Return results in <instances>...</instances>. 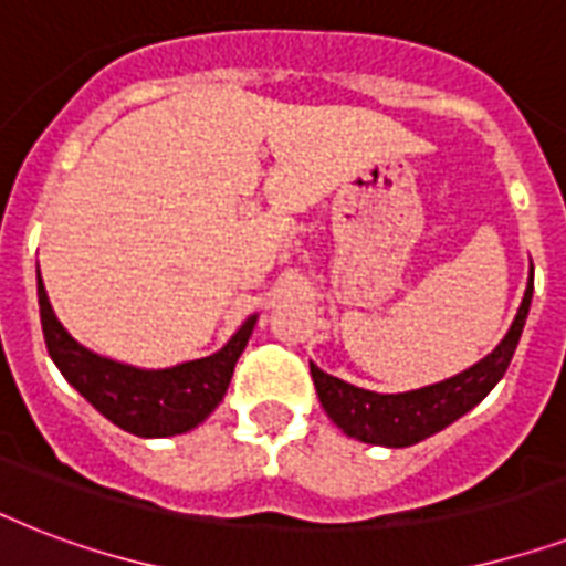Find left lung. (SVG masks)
<instances>
[{"mask_svg": "<svg viewBox=\"0 0 566 566\" xmlns=\"http://www.w3.org/2000/svg\"><path fill=\"white\" fill-rule=\"evenodd\" d=\"M532 291H535V284L528 279L526 296L520 302L509 335L470 370L438 381V385L408 390V394H376V390L349 385L344 378L328 376L317 364H311V378L317 387L319 402L337 429H344L349 438L364 440V443L402 449L431 438L434 431L447 429L449 422H455L458 417H464L470 408L482 402L496 387V381L505 376L520 344V335H523V326H526Z\"/></svg>", "mask_w": 566, "mask_h": 566, "instance_id": "obj_1", "label": "left lung"}]
</instances>
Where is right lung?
<instances>
[{"instance_id":"1","label":"right lung","mask_w":566,"mask_h":566,"mask_svg":"<svg viewBox=\"0 0 566 566\" xmlns=\"http://www.w3.org/2000/svg\"><path fill=\"white\" fill-rule=\"evenodd\" d=\"M38 302L43 337L52 361L61 376L108 417L123 431L137 438H172L196 429L208 413L222 402L229 390L231 373L240 353L247 349L249 335L258 317H249L231 335L220 353L196 361L176 364L167 370H140L132 364L111 361L82 346L61 323L49 305L46 287L38 273Z\"/></svg>"}]
</instances>
